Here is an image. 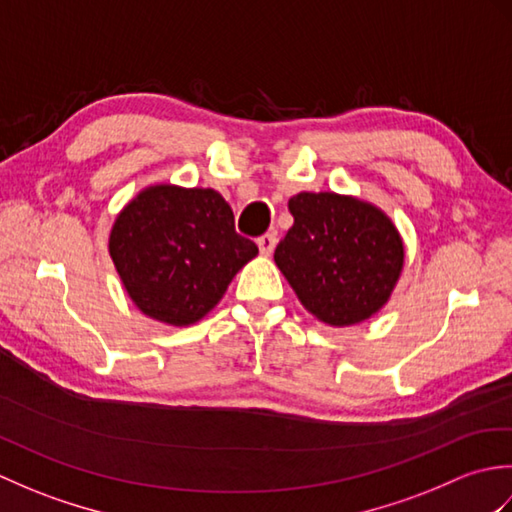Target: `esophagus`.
<instances>
[{
  "instance_id": "1",
  "label": "esophagus",
  "mask_w": 512,
  "mask_h": 512,
  "mask_svg": "<svg viewBox=\"0 0 512 512\" xmlns=\"http://www.w3.org/2000/svg\"><path fill=\"white\" fill-rule=\"evenodd\" d=\"M275 244H277L275 233H266L257 239V246H259V250H262V255H273Z\"/></svg>"
}]
</instances>
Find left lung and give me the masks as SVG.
<instances>
[{"mask_svg":"<svg viewBox=\"0 0 512 512\" xmlns=\"http://www.w3.org/2000/svg\"><path fill=\"white\" fill-rule=\"evenodd\" d=\"M295 217L275 248V264L299 301L330 325H352L385 306L400 277L405 248L376 206L336 193H299Z\"/></svg>","mask_w":512,"mask_h":512,"instance_id":"obj_1","label":"left lung"}]
</instances>
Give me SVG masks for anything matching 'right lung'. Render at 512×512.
I'll return each instance as SVG.
<instances>
[{
	"label": "right lung",
	"mask_w": 512,
	"mask_h": 512,
	"mask_svg": "<svg viewBox=\"0 0 512 512\" xmlns=\"http://www.w3.org/2000/svg\"><path fill=\"white\" fill-rule=\"evenodd\" d=\"M110 255L147 317L191 325L217 306L237 270L257 255L213 189L149 187L116 217Z\"/></svg>",
	"instance_id": "1"
}]
</instances>
